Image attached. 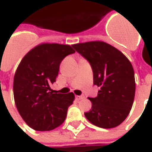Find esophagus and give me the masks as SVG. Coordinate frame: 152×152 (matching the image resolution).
<instances>
[{
  "label": "esophagus",
  "mask_w": 152,
  "mask_h": 152,
  "mask_svg": "<svg viewBox=\"0 0 152 152\" xmlns=\"http://www.w3.org/2000/svg\"><path fill=\"white\" fill-rule=\"evenodd\" d=\"M75 98H76V99L77 100H80L81 99H83V96H75Z\"/></svg>",
  "instance_id": "obj_1"
}]
</instances>
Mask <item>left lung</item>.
I'll use <instances>...</instances> for the list:
<instances>
[{
    "mask_svg": "<svg viewBox=\"0 0 152 152\" xmlns=\"http://www.w3.org/2000/svg\"><path fill=\"white\" fill-rule=\"evenodd\" d=\"M91 64L93 84L99 87L96 98H88L91 110L85 113L90 123L101 128L119 126L127 117L135 96L134 68L127 57L102 41L72 45Z\"/></svg>",
    "mask_w": 152,
    "mask_h": 152,
    "instance_id": "obj_1",
    "label": "left lung"
}]
</instances>
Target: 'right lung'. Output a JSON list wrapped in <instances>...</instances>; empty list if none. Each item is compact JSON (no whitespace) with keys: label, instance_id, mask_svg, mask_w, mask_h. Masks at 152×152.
Segmentation results:
<instances>
[{"label":"right lung","instance_id":"1","mask_svg":"<svg viewBox=\"0 0 152 152\" xmlns=\"http://www.w3.org/2000/svg\"><path fill=\"white\" fill-rule=\"evenodd\" d=\"M75 53L70 45L42 43L26 53L14 77L15 106L24 121L33 130L48 131L61 126L75 100L73 92L53 93L61 61Z\"/></svg>","mask_w":152,"mask_h":152}]
</instances>
